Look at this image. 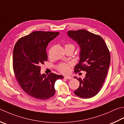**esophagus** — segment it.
I'll return each instance as SVG.
<instances>
[{
  "mask_svg": "<svg viewBox=\"0 0 124 124\" xmlns=\"http://www.w3.org/2000/svg\"><path fill=\"white\" fill-rule=\"evenodd\" d=\"M64 78L67 79H71L72 77L71 76H64Z\"/></svg>",
  "mask_w": 124,
  "mask_h": 124,
  "instance_id": "esophagus-1",
  "label": "esophagus"
}]
</instances>
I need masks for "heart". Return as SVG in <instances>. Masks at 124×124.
Here are the masks:
<instances>
[{"label": "heart", "instance_id": "obj_1", "mask_svg": "<svg viewBox=\"0 0 124 124\" xmlns=\"http://www.w3.org/2000/svg\"><path fill=\"white\" fill-rule=\"evenodd\" d=\"M68 48H72L75 49V46L72 43H66L65 45V49H68ZM71 64L70 63H60L57 65V69L59 71L62 72V74H66L69 73L70 71V67H71Z\"/></svg>", "mask_w": 124, "mask_h": 124}]
</instances>
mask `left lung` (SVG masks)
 <instances>
[{"label":"left lung","mask_w":124,"mask_h":124,"mask_svg":"<svg viewBox=\"0 0 124 124\" xmlns=\"http://www.w3.org/2000/svg\"><path fill=\"white\" fill-rule=\"evenodd\" d=\"M68 35L81 48L80 60L75 67V72L86 71L84 78H77L79 86L74 93L80 98H91L99 93L105 81L110 63V52L99 35L85 30L69 31Z\"/></svg>","instance_id":"obj_1"}]
</instances>
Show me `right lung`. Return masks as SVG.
Here are the masks:
<instances>
[{
  "instance_id": "obj_1",
  "label": "right lung",
  "mask_w": 124,
  "mask_h": 124,
  "mask_svg": "<svg viewBox=\"0 0 124 124\" xmlns=\"http://www.w3.org/2000/svg\"><path fill=\"white\" fill-rule=\"evenodd\" d=\"M60 34L53 31H35L19 39L14 46L13 68L21 89L32 97L46 100L55 94L54 85L62 75L52 72L40 74V65L47 61L46 48Z\"/></svg>"
}]
</instances>
